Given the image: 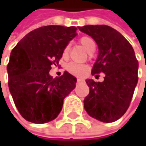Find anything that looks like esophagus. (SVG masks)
<instances>
[{
	"label": "esophagus",
	"instance_id": "esophagus-1",
	"mask_svg": "<svg viewBox=\"0 0 146 146\" xmlns=\"http://www.w3.org/2000/svg\"><path fill=\"white\" fill-rule=\"evenodd\" d=\"M77 81L78 82H81V81H83V79H77Z\"/></svg>",
	"mask_w": 146,
	"mask_h": 146
}]
</instances>
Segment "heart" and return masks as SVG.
<instances>
[{"mask_svg": "<svg viewBox=\"0 0 146 146\" xmlns=\"http://www.w3.org/2000/svg\"><path fill=\"white\" fill-rule=\"evenodd\" d=\"M80 43L84 48L86 49V51L88 52L89 53H92L94 51V47H95L94 42L91 37L82 36L80 39ZM69 52H70V44H68L65 46L63 52H62L63 58H67L69 57ZM66 70L72 75L78 76V77H82L88 72V66L87 65H84V64L70 62L66 65Z\"/></svg>", "mask_w": 146, "mask_h": 146, "instance_id": "b5f03b06", "label": "heart"}]
</instances>
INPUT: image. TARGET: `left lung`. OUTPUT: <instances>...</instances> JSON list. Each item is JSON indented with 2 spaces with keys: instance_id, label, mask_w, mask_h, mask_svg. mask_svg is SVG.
<instances>
[{
  "instance_id": "8db88e82",
  "label": "left lung",
  "mask_w": 146,
  "mask_h": 146,
  "mask_svg": "<svg viewBox=\"0 0 146 146\" xmlns=\"http://www.w3.org/2000/svg\"><path fill=\"white\" fill-rule=\"evenodd\" d=\"M79 30L92 36L99 48L92 75L105 74L102 82L87 80L89 94L84 99L88 114L104 123L118 120L131 104L138 80V61L127 39L107 25H86Z\"/></svg>"
}]
</instances>
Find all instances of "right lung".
<instances>
[{"label":"right lung","mask_w":146,"mask_h":146,"mask_svg":"<svg viewBox=\"0 0 146 146\" xmlns=\"http://www.w3.org/2000/svg\"><path fill=\"white\" fill-rule=\"evenodd\" d=\"M76 31L74 26H43L28 33L12 50L8 84L15 107L25 120L34 123L54 120L65 97L74 89V76L65 71L53 79L49 72L52 65L58 64Z\"/></svg>","instance_id":"1"}]
</instances>
